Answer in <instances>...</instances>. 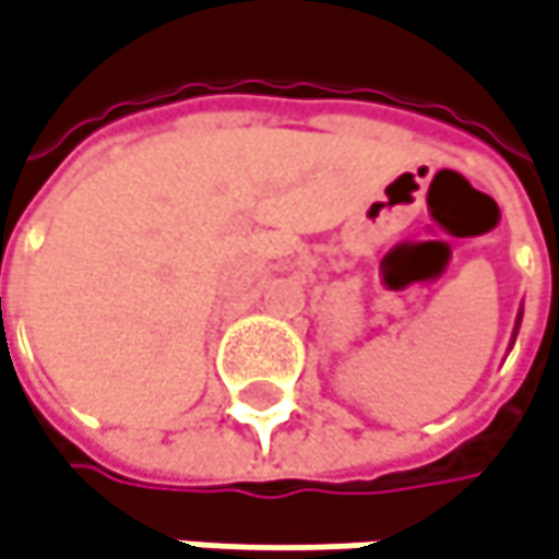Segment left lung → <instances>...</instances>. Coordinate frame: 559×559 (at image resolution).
Wrapping results in <instances>:
<instances>
[{
  "label": "left lung",
  "instance_id": "1",
  "mask_svg": "<svg viewBox=\"0 0 559 559\" xmlns=\"http://www.w3.org/2000/svg\"><path fill=\"white\" fill-rule=\"evenodd\" d=\"M519 324H522V312H519V318H515V334H519ZM515 334H512V344H515Z\"/></svg>",
  "mask_w": 559,
  "mask_h": 559
}]
</instances>
